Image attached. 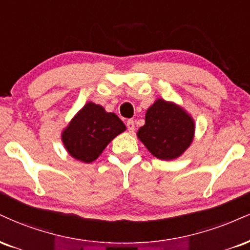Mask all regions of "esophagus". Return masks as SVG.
I'll list each match as a JSON object with an SVG mask.
<instances>
[{"label": "esophagus", "mask_w": 250, "mask_h": 250, "mask_svg": "<svg viewBox=\"0 0 250 250\" xmlns=\"http://www.w3.org/2000/svg\"><path fill=\"white\" fill-rule=\"evenodd\" d=\"M127 128H128V131L130 134H134L135 131V122L133 120H128L127 121Z\"/></svg>", "instance_id": "esophagus-1"}]
</instances>
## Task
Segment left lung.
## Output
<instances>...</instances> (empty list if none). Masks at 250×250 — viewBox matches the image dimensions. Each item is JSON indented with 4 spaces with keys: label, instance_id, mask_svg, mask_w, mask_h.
Listing matches in <instances>:
<instances>
[{
    "label": "left lung",
    "instance_id": "8db88e82",
    "mask_svg": "<svg viewBox=\"0 0 250 250\" xmlns=\"http://www.w3.org/2000/svg\"><path fill=\"white\" fill-rule=\"evenodd\" d=\"M194 120L174 102L157 99L146 113V123L137 137L150 154L163 161L178 158L191 146Z\"/></svg>",
    "mask_w": 250,
    "mask_h": 250
}]
</instances>
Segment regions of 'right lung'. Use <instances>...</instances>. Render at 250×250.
Returning <instances> with one entry per match:
<instances>
[{"instance_id":"obj_1","label":"right lung","mask_w":250,"mask_h":250,"mask_svg":"<svg viewBox=\"0 0 250 250\" xmlns=\"http://www.w3.org/2000/svg\"><path fill=\"white\" fill-rule=\"evenodd\" d=\"M125 130V123L116 114L106 112L94 102H87L62 130V141L72 157L92 163L113 138Z\"/></svg>"}]
</instances>
